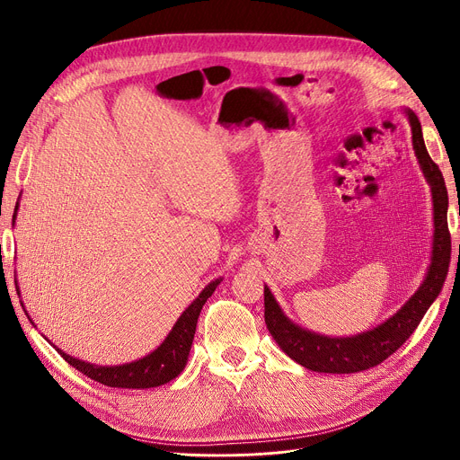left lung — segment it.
Wrapping results in <instances>:
<instances>
[{
	"label": "left lung",
	"mask_w": 460,
	"mask_h": 460,
	"mask_svg": "<svg viewBox=\"0 0 460 460\" xmlns=\"http://www.w3.org/2000/svg\"><path fill=\"white\" fill-rule=\"evenodd\" d=\"M411 128V145L417 164L432 191V252L425 279L410 301L384 323L353 336H325L303 329L284 314L269 286H265V323L269 332L288 357L314 372L353 374L384 363L417 329L430 305L440 295L451 261V236L447 229V190L442 171L432 162L423 129L413 111H404Z\"/></svg>",
	"instance_id": "8db88e82"
}]
</instances>
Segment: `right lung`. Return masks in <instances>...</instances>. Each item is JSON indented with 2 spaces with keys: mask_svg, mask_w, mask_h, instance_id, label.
<instances>
[{
  "mask_svg": "<svg viewBox=\"0 0 460 460\" xmlns=\"http://www.w3.org/2000/svg\"><path fill=\"white\" fill-rule=\"evenodd\" d=\"M16 212H18V203H16L14 216H13V226L16 219ZM222 279L224 278L212 279V282L201 293H199L195 301L182 312V315L176 319V323L171 329V332L167 334L165 341L159 344L154 351H150L148 355L137 358V361H131L126 365H114V367L92 365V363L81 361V358L71 357L69 353L62 351L56 346L54 348L73 368L92 377L93 382H99L107 387L150 389V387H159L164 384H169L171 379H174L184 370V367L188 363V357H190L193 336H195L199 314H201L207 298L216 291V288L219 284H222ZM14 284H16V291H18V282H14ZM24 312H26V308H24Z\"/></svg>",
  "mask_w": 460,
  "mask_h": 460,
  "instance_id": "obj_1",
  "label": "right lung"
}]
</instances>
